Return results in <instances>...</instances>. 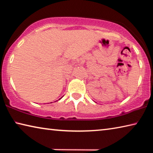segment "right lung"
Instances as JSON below:
<instances>
[{
  "label": "right lung",
  "mask_w": 153,
  "mask_h": 153,
  "mask_svg": "<svg viewBox=\"0 0 153 153\" xmlns=\"http://www.w3.org/2000/svg\"><path fill=\"white\" fill-rule=\"evenodd\" d=\"M59 100H60V99H59Z\"/></svg>",
  "instance_id": "right-lung-1"
}]
</instances>
